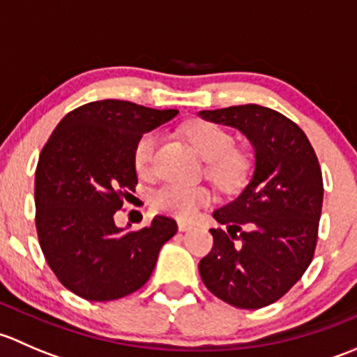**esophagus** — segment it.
Here are the masks:
<instances>
[{"mask_svg":"<svg viewBox=\"0 0 357 357\" xmlns=\"http://www.w3.org/2000/svg\"><path fill=\"white\" fill-rule=\"evenodd\" d=\"M178 228H179V231H190V229L193 228L192 225H190V222H185V221H179L178 222Z\"/></svg>","mask_w":357,"mask_h":357,"instance_id":"esophagus-1","label":"esophagus"}]
</instances>
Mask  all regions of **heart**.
I'll list each match as a JSON object with an SVG mask.
<instances>
[{
  "label": "heart",
  "mask_w": 357,
  "mask_h": 357,
  "mask_svg": "<svg viewBox=\"0 0 357 357\" xmlns=\"http://www.w3.org/2000/svg\"><path fill=\"white\" fill-rule=\"evenodd\" d=\"M186 136L197 152L207 160V174L222 192L235 193L245 186L252 171V160L243 150L233 146L235 139L231 132L214 122L195 121L186 128ZM158 142L160 135L157 131H146L136 142L132 162L139 174L152 171ZM211 200L212 192L205 186L181 183L162 185L150 195V204L155 211L181 219L193 218L197 211L211 204Z\"/></svg>",
  "instance_id": "obj_1"
}]
</instances>
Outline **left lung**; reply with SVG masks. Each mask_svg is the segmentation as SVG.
I'll list each match as a JSON object with an SVG mask.
<instances>
[{
	"mask_svg": "<svg viewBox=\"0 0 357 357\" xmlns=\"http://www.w3.org/2000/svg\"><path fill=\"white\" fill-rule=\"evenodd\" d=\"M200 117L236 128L255 150L250 183L214 211L228 228L211 229L212 250L199 264L202 282L240 309L273 304L311 264L318 243L323 176L305 132L261 105L202 110Z\"/></svg>",
	"mask_w": 357,
	"mask_h": 357,
	"instance_id": "8db88e82",
	"label": "left lung"
}]
</instances>
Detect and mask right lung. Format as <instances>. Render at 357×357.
I'll return each instance as SVG.
<instances>
[{
  "mask_svg": "<svg viewBox=\"0 0 357 357\" xmlns=\"http://www.w3.org/2000/svg\"><path fill=\"white\" fill-rule=\"evenodd\" d=\"M178 110L100 100L68 112L36 167V229L46 262L86 301H115L149 282L158 250L178 231L167 215L132 231L114 214L138 185L132 150L139 136Z\"/></svg>",
  "mask_w": 357,
  "mask_h": 357,
  "instance_id": "right-lung-1",
  "label": "right lung"
}]
</instances>
